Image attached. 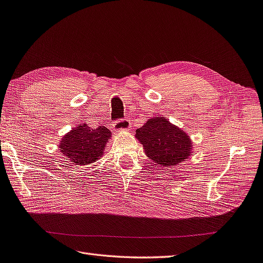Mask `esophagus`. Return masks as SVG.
I'll return each mask as SVG.
<instances>
[{
    "mask_svg": "<svg viewBox=\"0 0 263 263\" xmlns=\"http://www.w3.org/2000/svg\"><path fill=\"white\" fill-rule=\"evenodd\" d=\"M113 129L115 132H121V131H129L130 130V121L127 119L123 120H118L113 122Z\"/></svg>",
    "mask_w": 263,
    "mask_h": 263,
    "instance_id": "esophagus-1",
    "label": "esophagus"
}]
</instances>
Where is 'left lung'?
<instances>
[{
	"label": "left lung",
	"mask_w": 263,
	"mask_h": 263,
	"mask_svg": "<svg viewBox=\"0 0 263 263\" xmlns=\"http://www.w3.org/2000/svg\"><path fill=\"white\" fill-rule=\"evenodd\" d=\"M136 138L143 145L146 157L160 167L176 166L193 154V141L188 134L162 115L149 119L137 129Z\"/></svg>",
	"instance_id": "1"
}]
</instances>
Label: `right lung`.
Returning a JSON list of instances; mask_svg holds the SVG:
<instances>
[{
  "label": "right lung",
  "mask_w": 263,
  "mask_h": 263,
  "mask_svg": "<svg viewBox=\"0 0 263 263\" xmlns=\"http://www.w3.org/2000/svg\"><path fill=\"white\" fill-rule=\"evenodd\" d=\"M111 131L105 126L91 129L87 124H79L63 137L59 143L62 155L75 166L90 164L103 157Z\"/></svg>",
  "instance_id": "right-lung-1"
}]
</instances>
